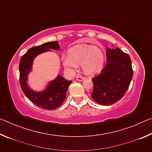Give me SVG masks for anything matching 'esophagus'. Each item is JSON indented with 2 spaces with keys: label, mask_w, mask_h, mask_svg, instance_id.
I'll return each mask as SVG.
<instances>
[{
  "label": "esophagus",
  "mask_w": 152,
  "mask_h": 152,
  "mask_svg": "<svg viewBox=\"0 0 152 152\" xmlns=\"http://www.w3.org/2000/svg\"><path fill=\"white\" fill-rule=\"evenodd\" d=\"M76 79H77V80H78V81H82L84 79V78L82 76L78 75L76 76Z\"/></svg>",
  "instance_id": "esophagus-1"
}]
</instances>
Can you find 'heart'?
Returning a JSON list of instances; mask_svg holds the SVG:
<instances>
[{"mask_svg": "<svg viewBox=\"0 0 152 152\" xmlns=\"http://www.w3.org/2000/svg\"><path fill=\"white\" fill-rule=\"evenodd\" d=\"M67 70L72 71L82 64L84 74L92 75L101 70L104 61V55L101 49L89 45H78L70 48L68 55L62 58Z\"/></svg>", "mask_w": 152, "mask_h": 152, "instance_id": "1", "label": "heart"}]
</instances>
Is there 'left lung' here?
<instances>
[{"label": "left lung", "instance_id": "obj_1", "mask_svg": "<svg viewBox=\"0 0 152 152\" xmlns=\"http://www.w3.org/2000/svg\"><path fill=\"white\" fill-rule=\"evenodd\" d=\"M107 64L101 72L92 79L91 96L102 105L114 104L127 92L133 77L132 60L119 48H107Z\"/></svg>", "mask_w": 152, "mask_h": 152}]
</instances>
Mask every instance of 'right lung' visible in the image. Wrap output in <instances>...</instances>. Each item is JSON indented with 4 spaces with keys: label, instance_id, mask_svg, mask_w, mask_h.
Listing matches in <instances>:
<instances>
[{
    "label": "right lung",
    "instance_id": "add662e5",
    "mask_svg": "<svg viewBox=\"0 0 152 152\" xmlns=\"http://www.w3.org/2000/svg\"><path fill=\"white\" fill-rule=\"evenodd\" d=\"M60 50L58 42H48L30 48L22 57L19 62V82L23 92L33 104L42 109L53 110L63 103L66 94L72 81L66 80L62 76H58L51 81L42 92H37L31 90L27 84L28 73L31 70L33 59L37 55L48 51Z\"/></svg>",
    "mask_w": 152,
    "mask_h": 152
}]
</instances>
